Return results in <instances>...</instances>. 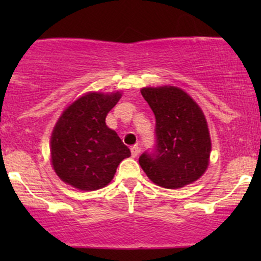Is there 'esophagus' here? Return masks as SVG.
<instances>
[{"instance_id":"34e87169","label":"esophagus","mask_w":261,"mask_h":261,"mask_svg":"<svg viewBox=\"0 0 261 261\" xmlns=\"http://www.w3.org/2000/svg\"><path fill=\"white\" fill-rule=\"evenodd\" d=\"M140 153V147L139 146H133V147H131V155H133V157H137V154Z\"/></svg>"}]
</instances>
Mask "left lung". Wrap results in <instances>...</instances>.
Wrapping results in <instances>:
<instances>
[{"instance_id":"left-lung-1","label":"left lung","mask_w":261,"mask_h":261,"mask_svg":"<svg viewBox=\"0 0 261 261\" xmlns=\"http://www.w3.org/2000/svg\"><path fill=\"white\" fill-rule=\"evenodd\" d=\"M141 94L155 118V143L139 163L154 184L178 189L191 184L208 166L211 140L203 113L176 87L143 88Z\"/></svg>"}]
</instances>
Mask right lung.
I'll return each instance as SVG.
<instances>
[{
  "label": "right lung",
  "mask_w": 261,
  "mask_h": 261,
  "mask_svg": "<svg viewBox=\"0 0 261 261\" xmlns=\"http://www.w3.org/2000/svg\"><path fill=\"white\" fill-rule=\"evenodd\" d=\"M121 94L89 93L73 101L60 116L51 135V162L62 181L80 190L109 184L120 162L131 152L107 126L108 113Z\"/></svg>",
  "instance_id": "right-lung-1"
}]
</instances>
